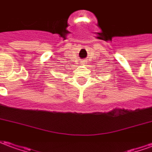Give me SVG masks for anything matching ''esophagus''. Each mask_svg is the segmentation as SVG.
I'll use <instances>...</instances> for the list:
<instances>
[{
  "instance_id": "34e87169",
  "label": "esophagus",
  "mask_w": 152,
  "mask_h": 152,
  "mask_svg": "<svg viewBox=\"0 0 152 152\" xmlns=\"http://www.w3.org/2000/svg\"><path fill=\"white\" fill-rule=\"evenodd\" d=\"M82 63H84V61H83V62H82ZM83 64H84V63H83Z\"/></svg>"
}]
</instances>
